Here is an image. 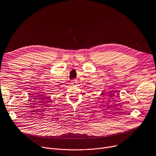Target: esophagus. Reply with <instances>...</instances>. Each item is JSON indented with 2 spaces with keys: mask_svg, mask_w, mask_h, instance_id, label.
Here are the masks:
<instances>
[{
  "mask_svg": "<svg viewBox=\"0 0 156 156\" xmlns=\"http://www.w3.org/2000/svg\"><path fill=\"white\" fill-rule=\"evenodd\" d=\"M77 80H72L71 81V84L72 85H76V84H77Z\"/></svg>",
  "mask_w": 156,
  "mask_h": 156,
  "instance_id": "esophagus-1",
  "label": "esophagus"
}]
</instances>
